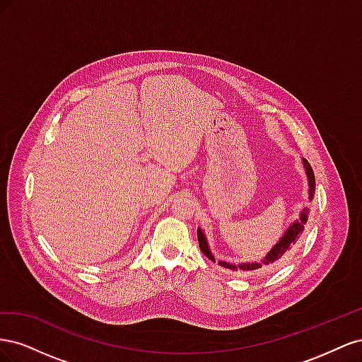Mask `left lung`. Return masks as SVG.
I'll return each mask as SVG.
<instances>
[{
    "mask_svg": "<svg viewBox=\"0 0 362 362\" xmlns=\"http://www.w3.org/2000/svg\"><path fill=\"white\" fill-rule=\"evenodd\" d=\"M303 166L306 169V175H308V181H310V199H313V193L315 190L314 172L311 169V164L306 161V160H303ZM306 221H308V210H306V208H305V210L300 214L299 221L294 222L293 225H290V228L287 229V233L284 234V237L276 243V246L269 252L264 259H262V264H266V266H269V264H273V266L279 264V262L284 259V257H286L287 252L290 250L291 245H294L300 238V234L303 233V225L306 223ZM198 240H199V247L202 250V254L214 262L216 259H214L213 254L210 252V249H208V243H206L205 235H204V233L201 231V229H198ZM218 264H221L222 267L229 269V270H235V272L238 269L243 270V272H255V270L262 267L261 262H252V264L249 262V264L234 266V264H229V262H225V261H218Z\"/></svg>",
    "mask_w": 362,
    "mask_h": 362,
    "instance_id": "8db88e82",
    "label": "left lung"
}]
</instances>
